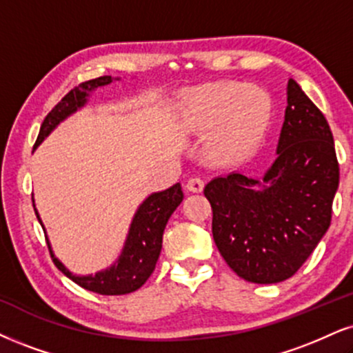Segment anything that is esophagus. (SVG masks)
Segmentation results:
<instances>
[{"label": "esophagus", "mask_w": 353, "mask_h": 353, "mask_svg": "<svg viewBox=\"0 0 353 353\" xmlns=\"http://www.w3.org/2000/svg\"><path fill=\"white\" fill-rule=\"evenodd\" d=\"M204 188V181L199 176H191L188 181H186V190L191 191V193H201Z\"/></svg>", "instance_id": "esophagus-1"}]
</instances>
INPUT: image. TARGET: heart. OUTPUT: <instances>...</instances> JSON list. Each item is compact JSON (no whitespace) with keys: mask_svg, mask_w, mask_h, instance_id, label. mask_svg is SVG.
Here are the masks:
<instances>
[{"mask_svg":"<svg viewBox=\"0 0 353 353\" xmlns=\"http://www.w3.org/2000/svg\"><path fill=\"white\" fill-rule=\"evenodd\" d=\"M181 119L190 129L212 134L208 149L223 162H241L254 154L267 132L272 101L263 90L241 83H208L181 99Z\"/></svg>","mask_w":353,"mask_h":353,"instance_id":"obj_1","label":"heart"}]
</instances>
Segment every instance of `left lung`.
Returning <instances> with one entry per match:
<instances>
[{
	"instance_id": "1",
	"label": "left lung",
	"mask_w": 353,
	"mask_h": 353,
	"mask_svg": "<svg viewBox=\"0 0 353 353\" xmlns=\"http://www.w3.org/2000/svg\"><path fill=\"white\" fill-rule=\"evenodd\" d=\"M276 160L262 180L239 172L204 188L212 208V237L245 281L270 285L301 268L332 217L339 188L334 137L319 108L288 80Z\"/></svg>"
}]
</instances>
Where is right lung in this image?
Instances as JSON below:
<instances>
[{"instance_id": "add662e5", "label": "right lung", "mask_w": 353, "mask_h": 353, "mask_svg": "<svg viewBox=\"0 0 353 353\" xmlns=\"http://www.w3.org/2000/svg\"><path fill=\"white\" fill-rule=\"evenodd\" d=\"M112 81L111 77H99L94 80H88L80 83L75 88L68 91L65 97L60 99L59 104L49 114L46 116L43 123L39 130V137L34 149L46 139L49 134L59 125L65 117L73 114L81 106H85L86 99H88L91 91H94L99 86H106ZM183 201V191H181L180 183L170 186L168 190L159 191V193H152L149 198L143 201L136 214H134L132 223H130L128 239H125L124 249L121 252L119 259L116 260L114 265L110 268L101 270V272L94 273V275L88 276H78L73 275L63 267L62 262L54 255V252L49 250L50 256L54 260L55 267L80 285L81 288L93 291L98 294H106V296H117V294H128L141 288V286L149 280V276L154 272L157 260H159L160 250H162V237L165 225H167L170 216L173 211L180 206ZM34 203V199H32ZM36 216L41 223L42 229L43 224L39 217V212L36 208ZM46 230V229H43Z\"/></svg>"}]
</instances>
